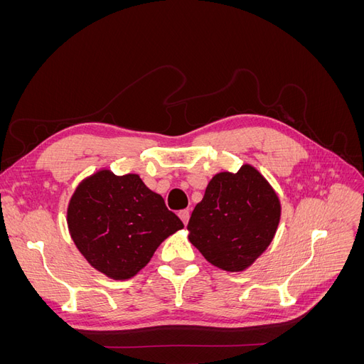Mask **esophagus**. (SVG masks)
I'll return each mask as SVG.
<instances>
[{
	"mask_svg": "<svg viewBox=\"0 0 364 364\" xmlns=\"http://www.w3.org/2000/svg\"><path fill=\"white\" fill-rule=\"evenodd\" d=\"M179 217H181V220L183 222V225L188 223V220H190V211H188V209H182V211H179Z\"/></svg>",
	"mask_w": 364,
	"mask_h": 364,
	"instance_id": "1",
	"label": "esophagus"
}]
</instances>
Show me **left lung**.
Masks as SVG:
<instances>
[{
	"label": "left lung",
	"instance_id": "1",
	"mask_svg": "<svg viewBox=\"0 0 364 364\" xmlns=\"http://www.w3.org/2000/svg\"><path fill=\"white\" fill-rule=\"evenodd\" d=\"M279 217L277 193L246 164L238 173H218L208 183L188 222V238L218 269L241 272L272 243Z\"/></svg>",
	"mask_w": 364,
	"mask_h": 364
}]
</instances>
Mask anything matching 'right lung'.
Returning a JSON list of instances; mask_svg holds the SVG:
<instances>
[{
    "mask_svg": "<svg viewBox=\"0 0 364 364\" xmlns=\"http://www.w3.org/2000/svg\"><path fill=\"white\" fill-rule=\"evenodd\" d=\"M183 228L138 174L100 170L85 179L68 205V229L94 269L129 279L147 266L162 241Z\"/></svg>",
    "mask_w": 364,
    "mask_h": 364,
    "instance_id": "1",
    "label": "right lung"
}]
</instances>
